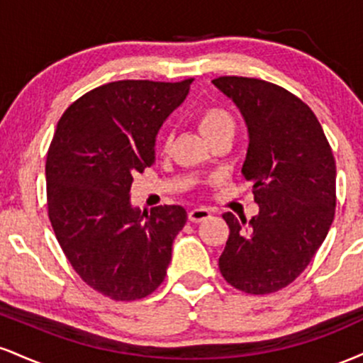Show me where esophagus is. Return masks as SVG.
Segmentation results:
<instances>
[{
	"label": "esophagus",
	"instance_id": "34e87169",
	"mask_svg": "<svg viewBox=\"0 0 363 363\" xmlns=\"http://www.w3.org/2000/svg\"><path fill=\"white\" fill-rule=\"evenodd\" d=\"M211 216V210H208L205 206H199V208H193L189 211V220L191 222H203V220L210 218Z\"/></svg>",
	"mask_w": 363,
	"mask_h": 363
}]
</instances>
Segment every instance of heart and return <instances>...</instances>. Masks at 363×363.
Listing matches in <instances>:
<instances>
[{
	"mask_svg": "<svg viewBox=\"0 0 363 363\" xmlns=\"http://www.w3.org/2000/svg\"><path fill=\"white\" fill-rule=\"evenodd\" d=\"M198 126L201 129L206 140H211L213 136L220 135L225 131H234V118L225 107L222 106H208L199 112L198 116ZM169 136L162 138V145L167 147Z\"/></svg>",
	"mask_w": 363,
	"mask_h": 363,
	"instance_id": "1",
	"label": "heart"
}]
</instances>
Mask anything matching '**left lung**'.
Wrapping results in <instances>:
<instances>
[{
	"mask_svg": "<svg viewBox=\"0 0 363 363\" xmlns=\"http://www.w3.org/2000/svg\"><path fill=\"white\" fill-rule=\"evenodd\" d=\"M213 85L242 112L249 148L242 176L259 213H223L230 234L220 273L251 295L285 289L307 268L335 218L336 164L307 104L274 83L220 77Z\"/></svg>",
	"mask_w": 363,
	"mask_h": 363,
	"instance_id": "obj_1",
	"label": "left lung"
}]
</instances>
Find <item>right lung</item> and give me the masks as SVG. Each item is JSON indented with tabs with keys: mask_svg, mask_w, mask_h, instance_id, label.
Wrapping results in <instances>:
<instances>
[{
	"mask_svg": "<svg viewBox=\"0 0 363 363\" xmlns=\"http://www.w3.org/2000/svg\"><path fill=\"white\" fill-rule=\"evenodd\" d=\"M193 78L121 80L86 91L57 123L45 160L48 215L62 252L86 285L112 301H138L167 274L186 225L179 205L129 203L133 176L155 164V136Z\"/></svg>",
	"mask_w": 363,
	"mask_h": 363,
	"instance_id": "right-lung-1",
	"label": "right lung"
}]
</instances>
